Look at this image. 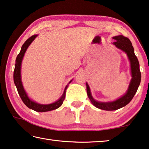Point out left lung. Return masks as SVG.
<instances>
[{
    "label": "left lung",
    "instance_id": "1",
    "mask_svg": "<svg viewBox=\"0 0 149 149\" xmlns=\"http://www.w3.org/2000/svg\"><path fill=\"white\" fill-rule=\"evenodd\" d=\"M112 38L115 40V41L112 44L127 54L128 60H130V62L131 75H132V78L130 81L127 91L119 99H117L113 101L100 102L96 100L93 97L90 87L87 83H86L87 95L92 104L99 109L108 111L118 110L125 107L128 103H130L137 92L138 87L140 85L141 78L139 70V63L137 56H135L134 49H133L130 40L123 35H118V36L113 37Z\"/></svg>",
    "mask_w": 149,
    "mask_h": 149
}]
</instances>
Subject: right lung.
I'll list each match as a JSON object with an SVG mask.
<instances>
[{"mask_svg": "<svg viewBox=\"0 0 149 149\" xmlns=\"http://www.w3.org/2000/svg\"><path fill=\"white\" fill-rule=\"evenodd\" d=\"M38 36V35H34L29 37L28 39H27V41L24 42V45H22L21 48V50H20L19 53L17 55L16 59V64H15V68L14 71V81L15 85L17 88V92L19 97H21L22 101L26 104L27 107L30 109H32L36 112H48V111H51L55 109H57L60 107H61L63 101L65 99V91H66L68 88V85L65 86L64 93H63L61 97L58 100H57L56 101H55L53 103L51 104H39L36 102H35L32 99H30L28 97L27 93L25 91L23 84H22V76H21V65L22 60L24 58V54L26 53L27 48L29 47L30 45L31 44V42L34 41L35 39ZM71 80L69 82V84L72 82Z\"/></svg>", "mask_w": 149, "mask_h": 149, "instance_id": "1", "label": "right lung"}]
</instances>
